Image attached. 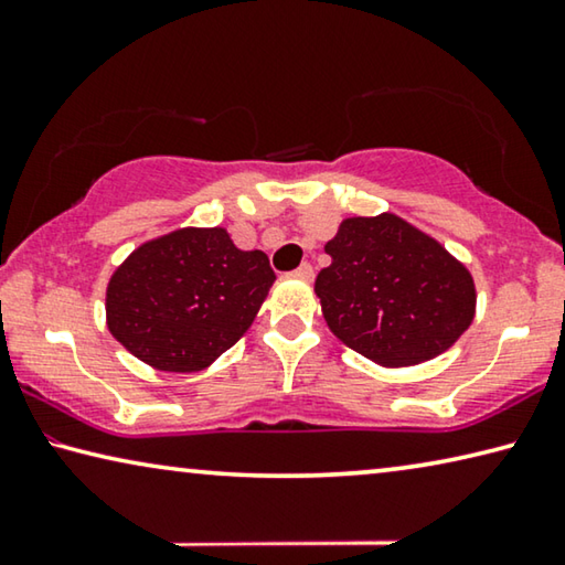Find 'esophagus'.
I'll return each instance as SVG.
<instances>
[{"instance_id": "obj_1", "label": "esophagus", "mask_w": 565, "mask_h": 565, "mask_svg": "<svg viewBox=\"0 0 565 565\" xmlns=\"http://www.w3.org/2000/svg\"><path fill=\"white\" fill-rule=\"evenodd\" d=\"M294 274L299 276V279H303V281H311V279H313V266H311L309 262H303Z\"/></svg>"}]
</instances>
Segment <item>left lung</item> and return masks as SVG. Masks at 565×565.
I'll return each mask as SVG.
<instances>
[{"instance_id": "left-lung-1", "label": "left lung", "mask_w": 565, "mask_h": 565, "mask_svg": "<svg viewBox=\"0 0 565 565\" xmlns=\"http://www.w3.org/2000/svg\"><path fill=\"white\" fill-rule=\"evenodd\" d=\"M327 254L331 264L313 286L323 319L366 359L411 366L444 353L471 327V274L404 218H347Z\"/></svg>"}]
</instances>
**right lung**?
Here are the masks:
<instances>
[{"label": "right lung", "mask_w": 565, "mask_h": 565, "mask_svg": "<svg viewBox=\"0 0 565 565\" xmlns=\"http://www.w3.org/2000/svg\"><path fill=\"white\" fill-rule=\"evenodd\" d=\"M274 279L269 256L236 248L224 228H179L114 271L109 331L159 371H202L244 337Z\"/></svg>", "instance_id": "add662e5"}]
</instances>
